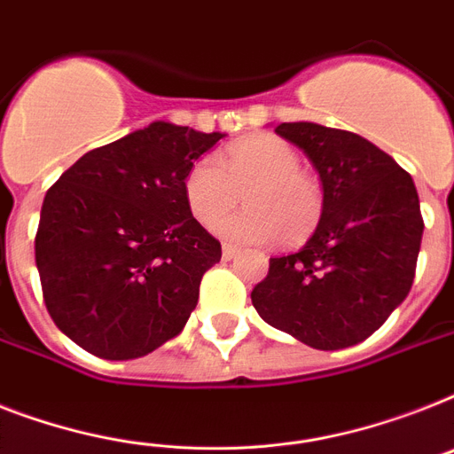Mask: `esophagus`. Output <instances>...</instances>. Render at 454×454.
Wrapping results in <instances>:
<instances>
[{"instance_id": "34e87169", "label": "esophagus", "mask_w": 454, "mask_h": 454, "mask_svg": "<svg viewBox=\"0 0 454 454\" xmlns=\"http://www.w3.org/2000/svg\"><path fill=\"white\" fill-rule=\"evenodd\" d=\"M238 254H239L238 247H233V245H223V247H221V256H223V261L235 259Z\"/></svg>"}]
</instances>
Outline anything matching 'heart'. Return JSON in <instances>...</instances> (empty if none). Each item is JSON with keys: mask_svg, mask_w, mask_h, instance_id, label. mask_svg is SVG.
<instances>
[{"mask_svg": "<svg viewBox=\"0 0 454 454\" xmlns=\"http://www.w3.org/2000/svg\"><path fill=\"white\" fill-rule=\"evenodd\" d=\"M239 191H245L247 209L216 226L221 238L233 242L301 245L324 216L322 184L301 169L296 146L275 135L242 139L219 160L198 158L184 176V200L202 226L226 216L238 205Z\"/></svg>", "mask_w": 454, "mask_h": 454, "instance_id": "b5f03b06", "label": "heart"}]
</instances>
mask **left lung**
Returning <instances> with one entry per match:
<instances>
[{
  "mask_svg": "<svg viewBox=\"0 0 454 454\" xmlns=\"http://www.w3.org/2000/svg\"><path fill=\"white\" fill-rule=\"evenodd\" d=\"M312 160L324 216L296 254L270 259L252 303L263 322L315 349L366 340L403 303L415 278L425 221L412 176L355 132L279 123Z\"/></svg>",
  "mask_w": 454,
  "mask_h": 454,
  "instance_id": "left-lung-1",
  "label": "left lung"
}]
</instances>
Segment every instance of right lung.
I'll return each instance as SVG.
<instances>
[{
    "label": "right lung",
    "instance_id": "1",
    "mask_svg": "<svg viewBox=\"0 0 454 454\" xmlns=\"http://www.w3.org/2000/svg\"><path fill=\"white\" fill-rule=\"evenodd\" d=\"M221 132L156 123L88 151L48 189L35 238L55 326L102 359L172 340L221 245L193 219L184 176Z\"/></svg>",
    "mask_w": 454,
    "mask_h": 454
}]
</instances>
